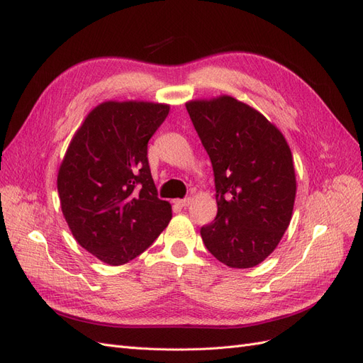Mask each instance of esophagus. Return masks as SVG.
Segmentation results:
<instances>
[{
	"mask_svg": "<svg viewBox=\"0 0 363 363\" xmlns=\"http://www.w3.org/2000/svg\"><path fill=\"white\" fill-rule=\"evenodd\" d=\"M191 203V200L189 199H182V200H175V204L177 206H180V207H186Z\"/></svg>",
	"mask_w": 363,
	"mask_h": 363,
	"instance_id": "1",
	"label": "esophagus"
}]
</instances>
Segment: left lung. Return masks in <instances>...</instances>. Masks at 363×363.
I'll list each match as a JSON object with an SVG mask.
<instances>
[{"label":"left lung","mask_w":363,"mask_h":363,"mask_svg":"<svg viewBox=\"0 0 363 363\" xmlns=\"http://www.w3.org/2000/svg\"><path fill=\"white\" fill-rule=\"evenodd\" d=\"M215 177L218 213L200 233L230 268H251L276 250L295 201L292 152L280 130L232 96L186 104Z\"/></svg>","instance_id":"1"}]
</instances>
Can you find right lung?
<instances>
[{
    "label": "right lung",
    "mask_w": 363,
    "mask_h": 363,
    "mask_svg": "<svg viewBox=\"0 0 363 363\" xmlns=\"http://www.w3.org/2000/svg\"><path fill=\"white\" fill-rule=\"evenodd\" d=\"M169 106L107 101L86 116L60 164L62 212L84 250L108 265L144 252L171 221V204L157 196L148 140Z\"/></svg>",
    "instance_id": "add662e5"
}]
</instances>
